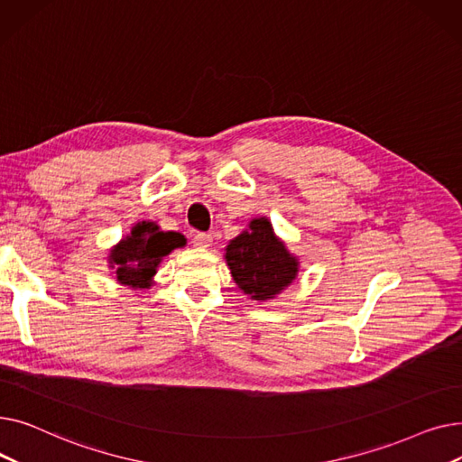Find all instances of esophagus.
<instances>
[{"label":"esophagus","mask_w":462,"mask_h":462,"mask_svg":"<svg viewBox=\"0 0 462 462\" xmlns=\"http://www.w3.org/2000/svg\"><path fill=\"white\" fill-rule=\"evenodd\" d=\"M213 241V236L211 234H204V232H199L192 236V245L199 247V249H208L211 245Z\"/></svg>","instance_id":"obj_1"}]
</instances>
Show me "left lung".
<instances>
[{"label": "left lung", "mask_w": 462, "mask_h": 462, "mask_svg": "<svg viewBox=\"0 0 462 462\" xmlns=\"http://www.w3.org/2000/svg\"><path fill=\"white\" fill-rule=\"evenodd\" d=\"M225 251L236 284L256 301L279 296L300 272L298 258L288 253L265 217L253 218L249 228L234 237Z\"/></svg>", "instance_id": "1"}]
</instances>
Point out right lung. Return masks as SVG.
<instances>
[{"label":"right lung","mask_w":462,"mask_h":462,"mask_svg":"<svg viewBox=\"0 0 462 462\" xmlns=\"http://www.w3.org/2000/svg\"><path fill=\"white\" fill-rule=\"evenodd\" d=\"M185 244L187 239L180 232H162L155 223L142 221L110 249L108 263L119 284L148 288L162 258Z\"/></svg>","instance_id":"obj_1"}]
</instances>
